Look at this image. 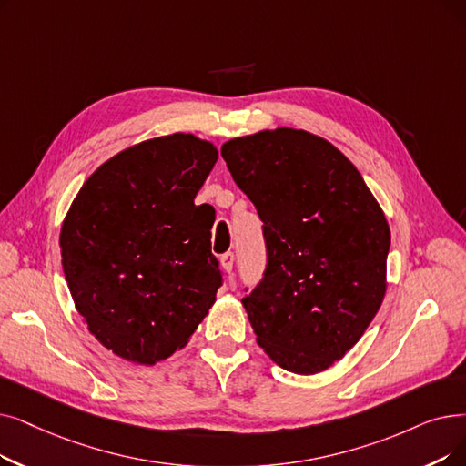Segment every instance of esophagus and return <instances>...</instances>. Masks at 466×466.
Wrapping results in <instances>:
<instances>
[{
  "label": "esophagus",
  "instance_id": "esophagus-1",
  "mask_svg": "<svg viewBox=\"0 0 466 466\" xmlns=\"http://www.w3.org/2000/svg\"><path fill=\"white\" fill-rule=\"evenodd\" d=\"M220 267H222V270H225L228 276L232 274V268H234V253H225L220 257Z\"/></svg>",
  "mask_w": 466,
  "mask_h": 466
}]
</instances>
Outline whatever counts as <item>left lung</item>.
Returning <instances> with one entry per match:
<instances>
[{
    "mask_svg": "<svg viewBox=\"0 0 466 466\" xmlns=\"http://www.w3.org/2000/svg\"><path fill=\"white\" fill-rule=\"evenodd\" d=\"M220 154L265 222L267 272L241 299L258 347L291 373L326 371L382 305L389 220L352 161L305 129L236 137Z\"/></svg>",
    "mask_w": 466,
    "mask_h": 466,
    "instance_id": "1",
    "label": "left lung"
}]
</instances>
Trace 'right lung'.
<instances>
[{
    "instance_id": "add662e5",
    "label": "right lung",
    "mask_w": 466,
    "mask_h": 466,
    "mask_svg": "<svg viewBox=\"0 0 466 466\" xmlns=\"http://www.w3.org/2000/svg\"><path fill=\"white\" fill-rule=\"evenodd\" d=\"M218 157L192 133L117 152L86 180L60 227L76 310L110 352L154 366L187 347L222 283L211 206H196Z\"/></svg>"
}]
</instances>
